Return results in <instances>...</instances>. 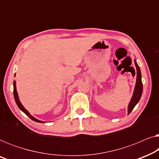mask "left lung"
Segmentation results:
<instances>
[{
    "label": "left lung",
    "mask_w": 159,
    "mask_h": 159,
    "mask_svg": "<svg viewBox=\"0 0 159 159\" xmlns=\"http://www.w3.org/2000/svg\"><path fill=\"white\" fill-rule=\"evenodd\" d=\"M134 64H135L136 70H137L136 84H135V86H134L133 95H132V98L130 100L129 105H128V114H130V112L132 111L134 106L137 105V103H138L139 101H140L141 95H142V93H143L142 76H141L140 69L138 65V64H137L136 60H134Z\"/></svg>",
    "instance_id": "obj_1"
}]
</instances>
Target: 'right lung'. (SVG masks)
Listing matches in <instances>:
<instances>
[{
	"label": "right lung",
	"mask_w": 159,
	"mask_h": 159,
	"mask_svg": "<svg viewBox=\"0 0 159 159\" xmlns=\"http://www.w3.org/2000/svg\"><path fill=\"white\" fill-rule=\"evenodd\" d=\"M16 75V74H15ZM14 99H15V101H16V103L17 104V106H18V107L19 108V109L21 111H22L25 113L26 115H27L28 116L30 117V119H32V120H33L34 121H36V122H39V123H45V121H40V120H38V119H37L36 118H34V116H32L31 114H30V112L28 111L26 109V108L24 107L22 104L21 103L20 101H19V95H18V93H17V91H16V82H14Z\"/></svg>",
	"instance_id": "right-lung-1"
}]
</instances>
